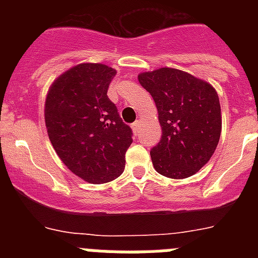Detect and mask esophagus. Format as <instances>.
Listing matches in <instances>:
<instances>
[{
    "label": "esophagus",
    "instance_id": "obj_1",
    "mask_svg": "<svg viewBox=\"0 0 258 258\" xmlns=\"http://www.w3.org/2000/svg\"><path fill=\"white\" fill-rule=\"evenodd\" d=\"M140 121H136L132 124V129H133L134 133H138V132H140Z\"/></svg>",
    "mask_w": 258,
    "mask_h": 258
}]
</instances>
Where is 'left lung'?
I'll list each match as a JSON object with an SVG mask.
<instances>
[{"label":"left lung","instance_id":"obj_1","mask_svg":"<svg viewBox=\"0 0 258 258\" xmlns=\"http://www.w3.org/2000/svg\"><path fill=\"white\" fill-rule=\"evenodd\" d=\"M152 95L161 125L160 142L151 150L157 173L182 179L195 174L216 151L222 129L221 106L209 83L177 68L138 75Z\"/></svg>","mask_w":258,"mask_h":258}]
</instances>
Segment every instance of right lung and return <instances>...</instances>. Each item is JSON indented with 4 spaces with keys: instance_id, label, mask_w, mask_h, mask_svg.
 Here are the masks:
<instances>
[{
    "instance_id": "1",
    "label": "right lung",
    "mask_w": 258,
    "mask_h": 258,
    "mask_svg": "<svg viewBox=\"0 0 258 258\" xmlns=\"http://www.w3.org/2000/svg\"><path fill=\"white\" fill-rule=\"evenodd\" d=\"M116 70L102 63H81L56 77L45 101L49 140L63 164L89 183L121 175L132 129L107 97Z\"/></svg>"
}]
</instances>
